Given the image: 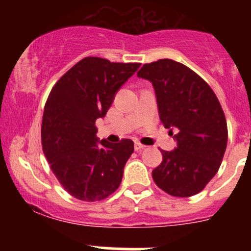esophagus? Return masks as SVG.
Listing matches in <instances>:
<instances>
[{"instance_id": "obj_1", "label": "esophagus", "mask_w": 251, "mask_h": 251, "mask_svg": "<svg viewBox=\"0 0 251 251\" xmlns=\"http://www.w3.org/2000/svg\"><path fill=\"white\" fill-rule=\"evenodd\" d=\"M146 146L145 145H143V144H140L139 142H135L134 143V150L135 151H140V150H143V149H145Z\"/></svg>"}]
</instances>
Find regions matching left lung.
Segmentation results:
<instances>
[{"label": "left lung", "mask_w": 251, "mask_h": 251, "mask_svg": "<svg viewBox=\"0 0 251 251\" xmlns=\"http://www.w3.org/2000/svg\"><path fill=\"white\" fill-rule=\"evenodd\" d=\"M137 75L152 82L160 122L170 132L178 129L177 148L160 150L154 183L175 197L198 194L217 174L226 149V120L217 97L197 73L171 59L145 63Z\"/></svg>", "instance_id": "8db88e82"}]
</instances>
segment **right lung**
Wrapping results in <instances>:
<instances>
[{"label": "right lung", "mask_w": 251, "mask_h": 251, "mask_svg": "<svg viewBox=\"0 0 251 251\" xmlns=\"http://www.w3.org/2000/svg\"><path fill=\"white\" fill-rule=\"evenodd\" d=\"M139 67L88 56L51 88L42 118L43 153L63 189L76 200H105L122 183L134 144L99 140L96 120L106 116L117 92Z\"/></svg>", "instance_id": "right-lung-1"}]
</instances>
